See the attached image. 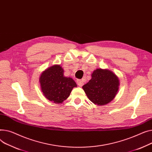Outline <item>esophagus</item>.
I'll list each match as a JSON object with an SVG mask.
<instances>
[{
	"label": "esophagus",
	"mask_w": 152,
	"mask_h": 152,
	"mask_svg": "<svg viewBox=\"0 0 152 152\" xmlns=\"http://www.w3.org/2000/svg\"><path fill=\"white\" fill-rule=\"evenodd\" d=\"M77 85H78V86H83V83H84L83 80H80V79H78V80H77Z\"/></svg>",
	"instance_id": "obj_1"
}]
</instances>
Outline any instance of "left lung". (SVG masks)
<instances>
[{
	"instance_id": "left-lung-1",
	"label": "left lung",
	"mask_w": 152,
	"mask_h": 152,
	"mask_svg": "<svg viewBox=\"0 0 152 152\" xmlns=\"http://www.w3.org/2000/svg\"><path fill=\"white\" fill-rule=\"evenodd\" d=\"M91 77L89 82L82 87L88 99L100 105L112 101L118 90L119 80L117 75L109 70L98 69L94 71Z\"/></svg>"
}]
</instances>
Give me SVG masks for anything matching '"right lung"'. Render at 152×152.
Here are the masks:
<instances>
[{
    "label": "right lung",
    "instance_id": "add662e5",
    "mask_svg": "<svg viewBox=\"0 0 152 152\" xmlns=\"http://www.w3.org/2000/svg\"><path fill=\"white\" fill-rule=\"evenodd\" d=\"M40 83L44 96L56 104L65 101L73 88L77 86L72 78L64 76V70L59 65L51 66L43 72Z\"/></svg>",
    "mask_w": 152,
    "mask_h": 152
}]
</instances>
